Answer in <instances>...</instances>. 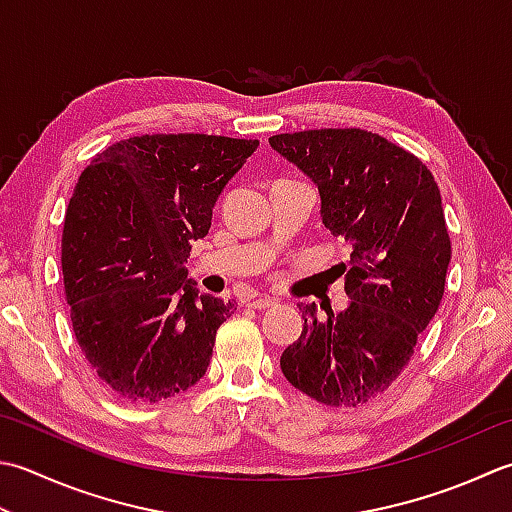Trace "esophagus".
Returning <instances> with one entry per match:
<instances>
[{"instance_id": "obj_1", "label": "esophagus", "mask_w": 512, "mask_h": 512, "mask_svg": "<svg viewBox=\"0 0 512 512\" xmlns=\"http://www.w3.org/2000/svg\"><path fill=\"white\" fill-rule=\"evenodd\" d=\"M248 306L255 308V310H266V308L277 306V299L268 297V295H257V297H253V299H248Z\"/></svg>"}]
</instances>
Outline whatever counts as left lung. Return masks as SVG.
Returning a JSON list of instances; mask_svg holds the SVG:
<instances>
[{"label": "left lung", "instance_id": "left-lung-1", "mask_svg": "<svg viewBox=\"0 0 512 512\" xmlns=\"http://www.w3.org/2000/svg\"><path fill=\"white\" fill-rule=\"evenodd\" d=\"M310 177L322 222L350 244L342 313L299 304L304 330L279 366L326 406H359L395 382L444 297L450 237L442 195L422 159L359 128L268 139Z\"/></svg>", "mask_w": 512, "mask_h": 512}]
</instances>
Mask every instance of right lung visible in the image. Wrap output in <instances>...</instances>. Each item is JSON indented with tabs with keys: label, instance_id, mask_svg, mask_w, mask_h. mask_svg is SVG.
<instances>
[{
	"label": "right lung",
	"instance_id": "right-lung-1",
	"mask_svg": "<svg viewBox=\"0 0 512 512\" xmlns=\"http://www.w3.org/2000/svg\"><path fill=\"white\" fill-rule=\"evenodd\" d=\"M257 139L142 135L108 146L70 197L62 273L70 322L117 397L157 404L195 386L233 299L199 295L184 262Z\"/></svg>",
	"mask_w": 512,
	"mask_h": 512
}]
</instances>
